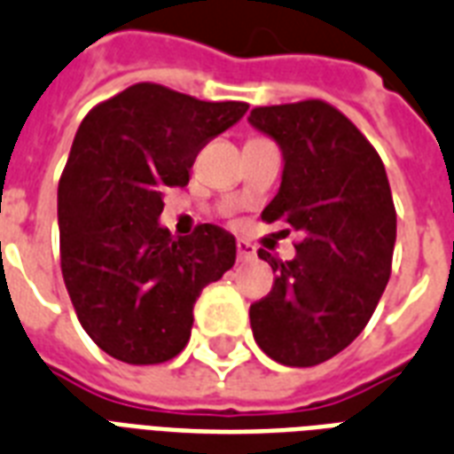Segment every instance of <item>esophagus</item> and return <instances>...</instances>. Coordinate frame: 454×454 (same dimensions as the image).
I'll return each mask as SVG.
<instances>
[{"label":"esophagus","instance_id":"1","mask_svg":"<svg viewBox=\"0 0 454 454\" xmlns=\"http://www.w3.org/2000/svg\"><path fill=\"white\" fill-rule=\"evenodd\" d=\"M235 247H238V259H240V262H247V259L254 257V247H252L247 240H238L235 242Z\"/></svg>","mask_w":454,"mask_h":454}]
</instances>
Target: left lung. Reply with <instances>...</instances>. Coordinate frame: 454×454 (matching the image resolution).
Segmentation results:
<instances>
[{"mask_svg": "<svg viewBox=\"0 0 454 454\" xmlns=\"http://www.w3.org/2000/svg\"><path fill=\"white\" fill-rule=\"evenodd\" d=\"M281 147L278 195L262 212L302 235L295 259L259 257L273 288L250 307L254 340L278 364L314 366L345 350L388 286L395 204L383 161L348 116L321 99L252 109Z\"/></svg>", "mask_w": 454, "mask_h": 454, "instance_id": "1", "label": "left lung"}]
</instances>
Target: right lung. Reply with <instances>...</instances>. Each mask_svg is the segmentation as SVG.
<instances>
[{
  "mask_svg": "<svg viewBox=\"0 0 454 454\" xmlns=\"http://www.w3.org/2000/svg\"><path fill=\"white\" fill-rule=\"evenodd\" d=\"M245 112L137 82L82 119L59 181L61 273L81 326L114 359L176 357L202 288L235 264L228 231L173 238L159 216L164 190L188 185L197 152Z\"/></svg>",
  "mask_w": 454,
  "mask_h": 454,
  "instance_id": "obj_1",
  "label": "right lung"
}]
</instances>
